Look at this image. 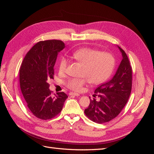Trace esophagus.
Returning a JSON list of instances; mask_svg holds the SVG:
<instances>
[{
  "label": "esophagus",
  "instance_id": "obj_1",
  "mask_svg": "<svg viewBox=\"0 0 154 154\" xmlns=\"http://www.w3.org/2000/svg\"><path fill=\"white\" fill-rule=\"evenodd\" d=\"M69 95L70 96H79L80 94H78V93H75V92H70L69 93Z\"/></svg>",
  "mask_w": 154,
  "mask_h": 154
}]
</instances>
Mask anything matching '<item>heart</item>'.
I'll return each mask as SVG.
<instances>
[{
    "label": "heart",
    "instance_id": "heart-1",
    "mask_svg": "<svg viewBox=\"0 0 154 154\" xmlns=\"http://www.w3.org/2000/svg\"><path fill=\"white\" fill-rule=\"evenodd\" d=\"M72 57L83 66L84 68L82 75L85 77L90 83L94 85L106 81L112 72L115 66V60L112 55L88 48L75 51L72 53ZM67 66V59L62 58L59 63V71L64 72ZM85 82V79L71 78L68 79L66 84L70 89L80 92Z\"/></svg>",
    "mask_w": 154,
    "mask_h": 154
}]
</instances>
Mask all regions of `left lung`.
<instances>
[{
    "label": "left lung",
    "instance_id": "obj_1",
    "mask_svg": "<svg viewBox=\"0 0 154 154\" xmlns=\"http://www.w3.org/2000/svg\"><path fill=\"white\" fill-rule=\"evenodd\" d=\"M122 55V60L114 76L94 91V97L99 100H90L85 114L91 120L97 123L109 122L117 116L128 100L132 90V71L129 60L125 51L117 45Z\"/></svg>",
    "mask_w": 154,
    "mask_h": 154
}]
</instances>
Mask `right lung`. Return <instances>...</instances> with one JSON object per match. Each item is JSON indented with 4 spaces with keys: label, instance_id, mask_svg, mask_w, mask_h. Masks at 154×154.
<instances>
[{
    "label": "right lung",
    "instance_id": "add662e5",
    "mask_svg": "<svg viewBox=\"0 0 154 154\" xmlns=\"http://www.w3.org/2000/svg\"><path fill=\"white\" fill-rule=\"evenodd\" d=\"M64 48L65 44L61 40L39 42L27 52L21 65L22 93L32 114L41 119H51L58 115L68 97L63 92L51 96L48 83L53 79L58 54Z\"/></svg>",
    "mask_w": 154,
    "mask_h": 154
}]
</instances>
